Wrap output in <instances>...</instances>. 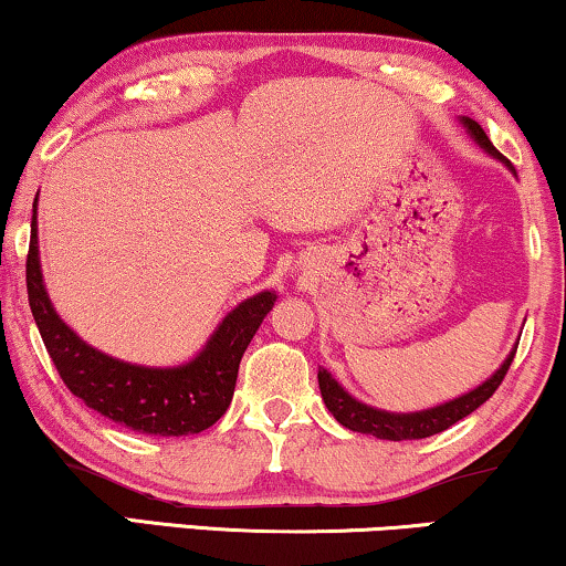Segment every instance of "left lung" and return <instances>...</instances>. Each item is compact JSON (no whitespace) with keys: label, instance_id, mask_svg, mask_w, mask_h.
Masks as SVG:
<instances>
[{"label":"left lung","instance_id":"obj_1","mask_svg":"<svg viewBox=\"0 0 566 566\" xmlns=\"http://www.w3.org/2000/svg\"><path fill=\"white\" fill-rule=\"evenodd\" d=\"M459 120H461V126L467 128V134L474 138V144L479 146V149H484L492 159L502 161V165H505L510 172L515 175V167L510 165V161L502 157L497 149H494L492 142L484 134V128L479 126L476 120L467 118V115H461ZM515 350H517V343L513 350H510L507 358L502 360V366L494 370L486 381L479 384L476 389L461 394V397H455V399H448V401H443V405L420 409V412H386V409L363 405L360 399H355L350 391L343 389V384H339L327 368H319L316 378H319V391H322L324 405H327L332 417H335L343 428L353 430V432H363V436H376L381 440H420V438H430V436H436V432L448 430L451 424H455L467 415L474 412L476 407H482L484 401L490 399L494 391H497V386L502 384V378H505V374H507L510 363H513V358H515Z\"/></svg>","mask_w":566,"mask_h":566}]
</instances>
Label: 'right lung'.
I'll use <instances>...</instances> for the list:
<instances>
[{"mask_svg":"<svg viewBox=\"0 0 566 566\" xmlns=\"http://www.w3.org/2000/svg\"><path fill=\"white\" fill-rule=\"evenodd\" d=\"M38 198L28 252V301L59 376L69 391L107 420L146 436H196L231 405L239 360L275 304V291L244 298L219 322L206 345L180 366H138L84 343L51 304L38 250Z\"/></svg>","mask_w":566,"mask_h":566,"instance_id":"obj_1","label":"right lung"}]
</instances>
